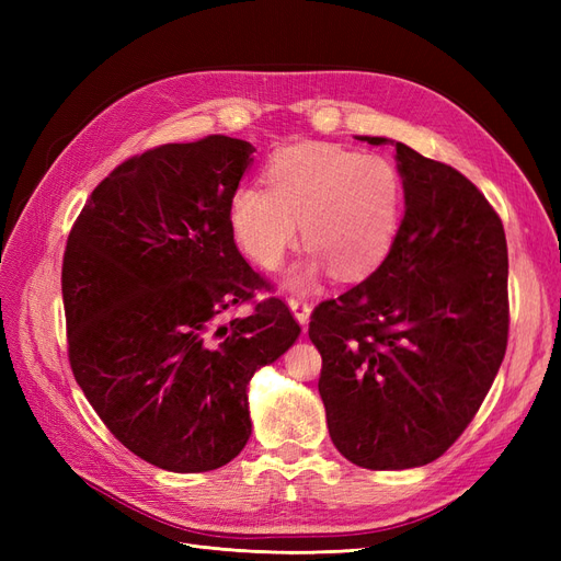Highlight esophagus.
I'll return each mask as SVG.
<instances>
[{"mask_svg": "<svg viewBox=\"0 0 561 561\" xmlns=\"http://www.w3.org/2000/svg\"><path fill=\"white\" fill-rule=\"evenodd\" d=\"M287 307L293 309L295 318L299 320V325H307L309 316H311V304L304 297H287Z\"/></svg>", "mask_w": 561, "mask_h": 561, "instance_id": "34e87169", "label": "esophagus"}]
</instances>
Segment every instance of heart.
I'll return each instance as SVG.
<instances>
[{"label": "heart", "instance_id": "b5f03b06", "mask_svg": "<svg viewBox=\"0 0 561 561\" xmlns=\"http://www.w3.org/2000/svg\"><path fill=\"white\" fill-rule=\"evenodd\" d=\"M264 186H241L229 206L231 229L248 257L276 268L297 245L313 254L295 280L332 268L342 280L371 274L390 252L402 222L404 184L383 157L332 145L283 149L266 168Z\"/></svg>", "mask_w": 561, "mask_h": 561}]
</instances>
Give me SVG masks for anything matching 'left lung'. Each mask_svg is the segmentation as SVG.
<instances>
[{"instance_id": "1", "label": "left lung", "mask_w": 561, "mask_h": 561, "mask_svg": "<svg viewBox=\"0 0 561 561\" xmlns=\"http://www.w3.org/2000/svg\"><path fill=\"white\" fill-rule=\"evenodd\" d=\"M393 145L404 184L396 243L375 274L320 301L309 322L332 443L369 470L426 466L461 437L511 328L499 213L456 168Z\"/></svg>"}]
</instances>
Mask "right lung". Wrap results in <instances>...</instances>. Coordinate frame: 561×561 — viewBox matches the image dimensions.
Here are the masks:
<instances>
[{
  "label": "right lung",
  "mask_w": 561,
  "mask_h": 561,
  "mask_svg": "<svg viewBox=\"0 0 561 561\" xmlns=\"http://www.w3.org/2000/svg\"><path fill=\"white\" fill-rule=\"evenodd\" d=\"M252 145L210 135L118 163L62 254L67 358L107 431L147 463L206 472L252 433L248 381L301 328L236 248L231 198ZM241 302L248 319L226 320Z\"/></svg>",
  "instance_id": "obj_1"
}]
</instances>
